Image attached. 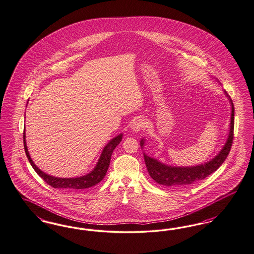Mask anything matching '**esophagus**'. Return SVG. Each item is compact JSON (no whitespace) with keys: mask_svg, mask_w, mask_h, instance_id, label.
Masks as SVG:
<instances>
[{"mask_svg":"<svg viewBox=\"0 0 254 254\" xmlns=\"http://www.w3.org/2000/svg\"><path fill=\"white\" fill-rule=\"evenodd\" d=\"M144 127V121L142 119H137L131 124V129L133 132H139Z\"/></svg>","mask_w":254,"mask_h":254,"instance_id":"obj_1","label":"esophagus"}]
</instances>
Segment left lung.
<instances>
[{
    "instance_id": "1",
    "label": "left lung",
    "mask_w": 254,
    "mask_h": 254,
    "mask_svg": "<svg viewBox=\"0 0 254 254\" xmlns=\"http://www.w3.org/2000/svg\"><path fill=\"white\" fill-rule=\"evenodd\" d=\"M224 93L226 94V96L230 101L232 112H231V123H230L228 138L221 150L216 156H214V158H213L211 161L198 164V165H193V166H171L160 162L157 159L151 158L143 152L144 162H145L148 174L156 183L162 184L163 186H168V187H185L187 185L204 180L209 175L216 171L220 167V165L224 163V161L229 155L233 144L234 127V103L226 91H224ZM144 142H145V139L142 138L140 142L142 149L144 146Z\"/></svg>"
}]
</instances>
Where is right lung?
<instances>
[{
  "instance_id": "right-lung-1",
  "label": "right lung",
  "mask_w": 254,
  "mask_h": 254,
  "mask_svg": "<svg viewBox=\"0 0 254 254\" xmlns=\"http://www.w3.org/2000/svg\"><path fill=\"white\" fill-rule=\"evenodd\" d=\"M25 129L23 131V145L25 154L28 158V161L31 163L32 167L37 174L43 179L49 185H51L54 188H62L67 190H79V189H87L96 185L100 183L102 180L105 178L106 173L109 169L112 154L114 148L122 141L123 134H119L116 137L112 138L110 142L106 144V146L103 148L100 158L96 163L95 167L91 170V172L87 175H84L81 177L76 178H58L51 175H48L46 173L41 171V169L34 163L33 160L31 159L30 155L27 149L26 140H25Z\"/></svg>"
}]
</instances>
